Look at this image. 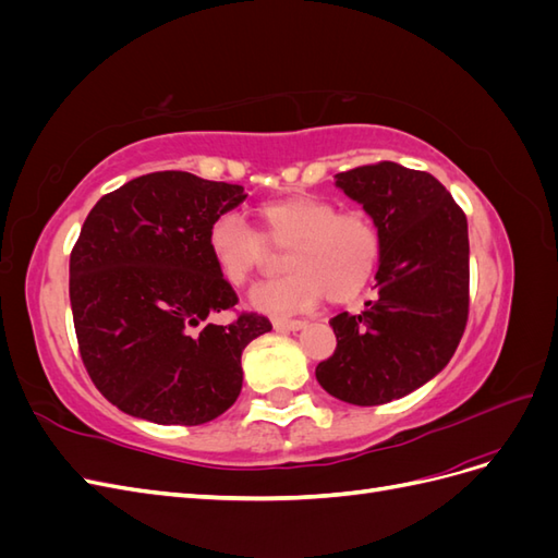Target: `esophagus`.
Returning <instances> with one entry per match:
<instances>
[{
	"instance_id": "1",
	"label": "esophagus",
	"mask_w": 558,
	"mask_h": 558,
	"mask_svg": "<svg viewBox=\"0 0 558 558\" xmlns=\"http://www.w3.org/2000/svg\"><path fill=\"white\" fill-rule=\"evenodd\" d=\"M272 326H275L277 330H302L307 324H305V320H300V318L275 316V318H272Z\"/></svg>"
}]
</instances>
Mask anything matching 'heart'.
Here are the masks:
<instances>
[{"label": "heart", "mask_w": 558, "mask_h": 558, "mask_svg": "<svg viewBox=\"0 0 558 558\" xmlns=\"http://www.w3.org/2000/svg\"><path fill=\"white\" fill-rule=\"evenodd\" d=\"M258 230L238 214H218L207 230L209 256L234 289L283 253V277L260 283L251 302L267 312H300L320 298L332 305L356 300L375 279L384 240L367 211L342 209L330 197L293 193L256 209Z\"/></svg>", "instance_id": "b5f03b06"}]
</instances>
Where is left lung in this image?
I'll return each mask as SVG.
<instances>
[{"label":"left lung","instance_id":"left-lung-1","mask_svg":"<svg viewBox=\"0 0 558 558\" xmlns=\"http://www.w3.org/2000/svg\"><path fill=\"white\" fill-rule=\"evenodd\" d=\"M375 218L384 251L377 298L330 318L337 347L316 379L351 404H384L433 379L453 356L470 310L468 221L428 172L375 162L337 174Z\"/></svg>","mask_w":558,"mask_h":558}]
</instances>
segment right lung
I'll return each mask as SVG.
<instances>
[{
	"label": "right lung",
	"instance_id": "obj_1",
	"mask_svg": "<svg viewBox=\"0 0 558 558\" xmlns=\"http://www.w3.org/2000/svg\"><path fill=\"white\" fill-rule=\"evenodd\" d=\"M238 183L150 172L99 197L70 256L81 361L97 391L125 414L197 426L242 391V351L272 330L218 275L207 230L244 202ZM214 311L226 327L192 330Z\"/></svg>",
	"mask_w": 558,
	"mask_h": 558
}]
</instances>
